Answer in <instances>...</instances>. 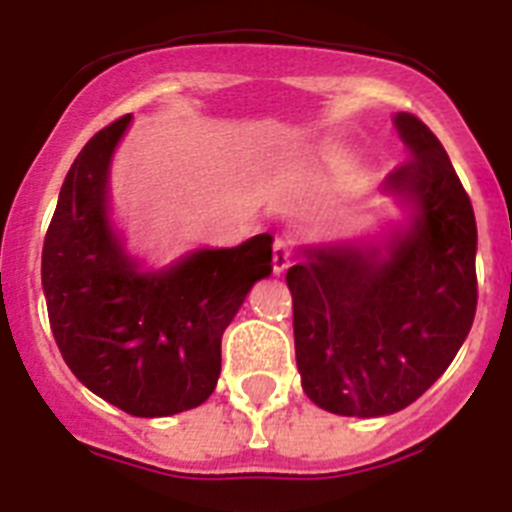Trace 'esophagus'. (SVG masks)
Returning <instances> with one entry per match:
<instances>
[{
  "label": "esophagus",
  "instance_id": "34e87169",
  "mask_svg": "<svg viewBox=\"0 0 512 512\" xmlns=\"http://www.w3.org/2000/svg\"><path fill=\"white\" fill-rule=\"evenodd\" d=\"M291 265H294V249H291V244L286 242V239H278V242L273 244V270L281 276V273H286Z\"/></svg>",
  "mask_w": 512,
  "mask_h": 512
}]
</instances>
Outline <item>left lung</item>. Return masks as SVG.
<instances>
[{
  "label": "left lung",
  "instance_id": "obj_1",
  "mask_svg": "<svg viewBox=\"0 0 512 512\" xmlns=\"http://www.w3.org/2000/svg\"><path fill=\"white\" fill-rule=\"evenodd\" d=\"M409 158L382 192L411 208L382 244H322L286 273L309 401L341 416L406 409L453 362L476 315V218L442 143L395 114Z\"/></svg>",
  "mask_w": 512,
  "mask_h": 512
}]
</instances>
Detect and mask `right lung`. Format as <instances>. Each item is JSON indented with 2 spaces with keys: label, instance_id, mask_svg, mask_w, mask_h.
Masks as SVG:
<instances>
[{
  "label": "right lung",
  "instance_id": "add662e5",
  "mask_svg": "<svg viewBox=\"0 0 512 512\" xmlns=\"http://www.w3.org/2000/svg\"><path fill=\"white\" fill-rule=\"evenodd\" d=\"M130 114L90 137L59 192L41 255L54 341L72 375L132 416H171L210 398L223 330L273 265V236L197 249L140 270L109 218L111 156Z\"/></svg>",
  "mask_w": 512,
  "mask_h": 512
}]
</instances>
